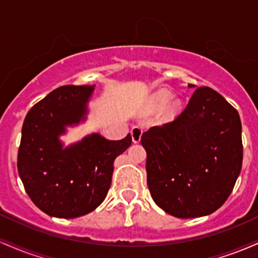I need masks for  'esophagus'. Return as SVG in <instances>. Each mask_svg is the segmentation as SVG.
<instances>
[{
  "mask_svg": "<svg viewBox=\"0 0 258 258\" xmlns=\"http://www.w3.org/2000/svg\"><path fill=\"white\" fill-rule=\"evenodd\" d=\"M142 135H143V130H142L141 127H138V126L133 127L132 131H131V136H132L133 143H139V141H141Z\"/></svg>",
  "mask_w": 258,
  "mask_h": 258,
  "instance_id": "obj_1",
  "label": "esophagus"
}]
</instances>
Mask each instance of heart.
I'll list each match as a JSON object with an SVG mask.
<instances>
[{"label": "heart", "instance_id": "b5f03b06", "mask_svg": "<svg viewBox=\"0 0 258 258\" xmlns=\"http://www.w3.org/2000/svg\"><path fill=\"white\" fill-rule=\"evenodd\" d=\"M171 97H172V94H171L168 91L160 90L152 97V102H150V103H152L153 108H155V109L161 108L162 105L166 104L168 100L171 99ZM178 108H179L178 100H176V99L170 100V102L167 103V106H166V115H167V116H170V117L174 116V115L178 112Z\"/></svg>", "mask_w": 258, "mask_h": 258}]
</instances>
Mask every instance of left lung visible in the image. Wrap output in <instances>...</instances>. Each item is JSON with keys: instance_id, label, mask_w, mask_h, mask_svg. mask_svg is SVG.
Listing matches in <instances>:
<instances>
[{"instance_id": "1", "label": "left lung", "mask_w": 258, "mask_h": 258, "mask_svg": "<svg viewBox=\"0 0 258 258\" xmlns=\"http://www.w3.org/2000/svg\"><path fill=\"white\" fill-rule=\"evenodd\" d=\"M141 143L153 200L174 217L211 215L226 203L240 174V116L210 87L198 88L176 120L149 128Z\"/></svg>"}]
</instances>
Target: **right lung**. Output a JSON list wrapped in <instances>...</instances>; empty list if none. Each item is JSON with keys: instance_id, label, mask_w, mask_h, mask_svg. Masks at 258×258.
<instances>
[{"instance_id": "obj_1", "label": "right lung", "mask_w": 258, "mask_h": 258, "mask_svg": "<svg viewBox=\"0 0 258 258\" xmlns=\"http://www.w3.org/2000/svg\"><path fill=\"white\" fill-rule=\"evenodd\" d=\"M94 86H63L26 115L18 172L32 203L52 217L76 218L96 210L108 194L114 160L131 146V135L109 141L99 133L64 146L68 127L85 122Z\"/></svg>"}]
</instances>
